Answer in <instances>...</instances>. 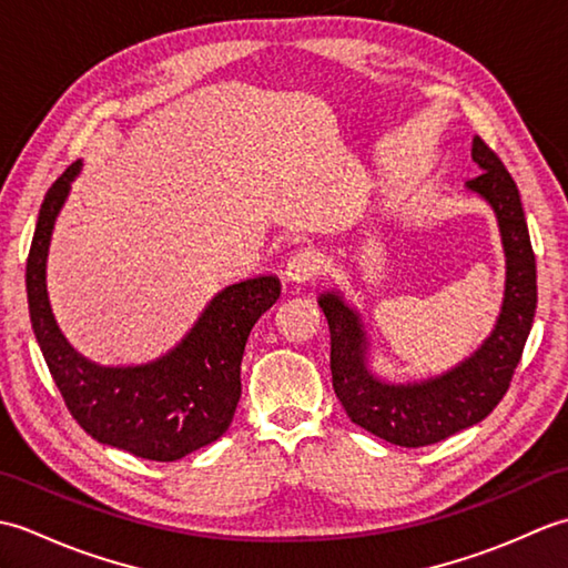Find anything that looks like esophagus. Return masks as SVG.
Segmentation results:
<instances>
[{
    "mask_svg": "<svg viewBox=\"0 0 568 568\" xmlns=\"http://www.w3.org/2000/svg\"><path fill=\"white\" fill-rule=\"evenodd\" d=\"M322 268V258L317 251L312 248H303L295 251L291 258L285 263V277L291 283H310Z\"/></svg>",
    "mask_w": 568,
    "mask_h": 568,
    "instance_id": "34e87169",
    "label": "esophagus"
}]
</instances>
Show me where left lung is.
Segmentation results:
<instances>
[{"label":"left lung","instance_id":"8db88e82","mask_svg":"<svg viewBox=\"0 0 568 568\" xmlns=\"http://www.w3.org/2000/svg\"><path fill=\"white\" fill-rule=\"evenodd\" d=\"M470 159L478 175L466 187L484 197L500 226L505 251V297L486 342L442 376L415 383H385L368 368V339L358 312L342 293L320 295L332 334V383L354 425L397 446L437 444L486 419L508 393L513 373L532 329L537 265L515 180L484 139H474Z\"/></svg>","mask_w":568,"mask_h":568}]
</instances>
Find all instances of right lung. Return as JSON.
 <instances>
[{"label":"right lung","mask_w":568,"mask_h":568,"mask_svg":"<svg viewBox=\"0 0 568 568\" xmlns=\"http://www.w3.org/2000/svg\"><path fill=\"white\" fill-rule=\"evenodd\" d=\"M82 161L45 192L27 261L31 327L60 395L92 439L149 462H178L229 429L241 397V358L253 324L281 297L275 275L216 293L171 352L141 366H100L58 329L45 291V258L60 207Z\"/></svg>","instance_id":"add662e5"}]
</instances>
